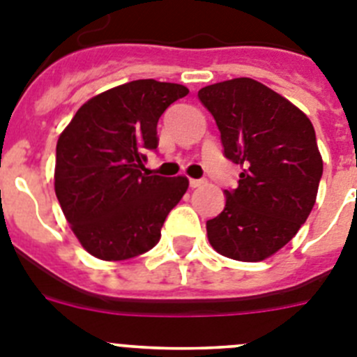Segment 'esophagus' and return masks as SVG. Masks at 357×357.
<instances>
[{
    "label": "esophagus",
    "instance_id": "1",
    "mask_svg": "<svg viewBox=\"0 0 357 357\" xmlns=\"http://www.w3.org/2000/svg\"><path fill=\"white\" fill-rule=\"evenodd\" d=\"M204 184H207L206 178H189V185H191V188H200V185Z\"/></svg>",
    "mask_w": 357,
    "mask_h": 357
}]
</instances>
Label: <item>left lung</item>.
Here are the masks:
<instances>
[{"label":"left lung","instance_id":"left-lung-1","mask_svg":"<svg viewBox=\"0 0 357 357\" xmlns=\"http://www.w3.org/2000/svg\"><path fill=\"white\" fill-rule=\"evenodd\" d=\"M220 130L223 155L241 166L225 209L207 222L218 254L263 261L291 241L317 200L324 162L307 116L252 78L198 91Z\"/></svg>","mask_w":357,"mask_h":357}]
</instances>
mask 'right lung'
<instances>
[{
  "label": "right lung",
  "instance_id": "1",
  "mask_svg": "<svg viewBox=\"0 0 357 357\" xmlns=\"http://www.w3.org/2000/svg\"><path fill=\"white\" fill-rule=\"evenodd\" d=\"M188 87L134 80L91 98L56 143L55 193L71 230L91 255L125 261L160 239L169 211L188 191L185 176L146 172L159 144L162 112Z\"/></svg>",
  "mask_w": 357,
  "mask_h": 357
}]
</instances>
